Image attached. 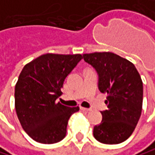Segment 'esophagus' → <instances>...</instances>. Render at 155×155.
Returning a JSON list of instances; mask_svg holds the SVG:
<instances>
[{
	"label": "esophagus",
	"instance_id": "34e87169",
	"mask_svg": "<svg viewBox=\"0 0 155 155\" xmlns=\"http://www.w3.org/2000/svg\"><path fill=\"white\" fill-rule=\"evenodd\" d=\"M82 111H84V112H89V111H91V109H88V108H84V107H81L80 108Z\"/></svg>",
	"mask_w": 155,
	"mask_h": 155
}]
</instances>
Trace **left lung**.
<instances>
[{"instance_id": "obj_1", "label": "left lung", "mask_w": 155, "mask_h": 155, "mask_svg": "<svg viewBox=\"0 0 155 155\" xmlns=\"http://www.w3.org/2000/svg\"><path fill=\"white\" fill-rule=\"evenodd\" d=\"M98 74V88L107 94V110L102 123L94 128V138L106 144L127 140L135 129L143 106V82L135 66L113 52L83 54Z\"/></svg>"}]
</instances>
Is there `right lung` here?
I'll list each match as a JSON object with an SVG mask.
<instances>
[{
    "instance_id": "obj_1",
    "label": "right lung",
    "mask_w": 155,
    "mask_h": 155,
    "mask_svg": "<svg viewBox=\"0 0 155 155\" xmlns=\"http://www.w3.org/2000/svg\"><path fill=\"white\" fill-rule=\"evenodd\" d=\"M83 59L81 54L39 56L21 70L15 85V110L27 134L34 141L51 144L61 141L71 115L79 107L57 102L68 74Z\"/></svg>"
}]
</instances>
